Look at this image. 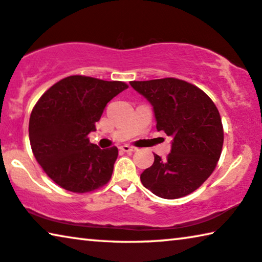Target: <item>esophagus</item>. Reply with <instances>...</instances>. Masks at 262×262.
I'll use <instances>...</instances> for the list:
<instances>
[{
    "mask_svg": "<svg viewBox=\"0 0 262 262\" xmlns=\"http://www.w3.org/2000/svg\"><path fill=\"white\" fill-rule=\"evenodd\" d=\"M120 149L126 151V153H130V151H134L136 148L133 147V146H129V144H123V146L120 147Z\"/></svg>",
    "mask_w": 262,
    "mask_h": 262,
    "instance_id": "obj_1",
    "label": "esophagus"
}]
</instances>
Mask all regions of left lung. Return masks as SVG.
Instances as JSON below:
<instances>
[{"mask_svg": "<svg viewBox=\"0 0 262 262\" xmlns=\"http://www.w3.org/2000/svg\"><path fill=\"white\" fill-rule=\"evenodd\" d=\"M130 85L151 104L156 129L171 139V150L141 174L142 185L162 199L194 192L215 169L224 144V128L209 96L188 82L166 77L132 81Z\"/></svg>", "mask_w": 262, "mask_h": 262, "instance_id": "obj_1", "label": "left lung"}]
</instances>
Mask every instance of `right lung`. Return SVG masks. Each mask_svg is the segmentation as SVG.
I'll return each instance as SVG.
<instances>
[{"label":"right lung","mask_w":262,"mask_h":262,"mask_svg":"<svg viewBox=\"0 0 262 262\" xmlns=\"http://www.w3.org/2000/svg\"><path fill=\"white\" fill-rule=\"evenodd\" d=\"M128 85L73 75L52 85L31 112L29 140L46 174L66 190L87 193L111 180L119 150L89 142L104 107Z\"/></svg>","instance_id":"right-lung-1"}]
</instances>
